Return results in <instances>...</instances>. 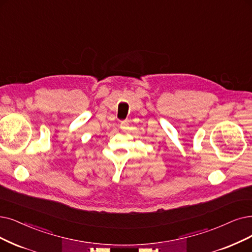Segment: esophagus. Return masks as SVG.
Masks as SVG:
<instances>
[{
  "instance_id": "obj_1",
  "label": "esophagus",
  "mask_w": 252,
  "mask_h": 252,
  "mask_svg": "<svg viewBox=\"0 0 252 252\" xmlns=\"http://www.w3.org/2000/svg\"><path fill=\"white\" fill-rule=\"evenodd\" d=\"M127 126H128V120L123 121V122L121 123V129H126Z\"/></svg>"
}]
</instances>
